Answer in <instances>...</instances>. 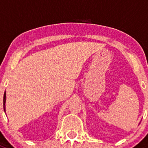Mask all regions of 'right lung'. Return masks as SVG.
I'll return each mask as SVG.
<instances>
[{
  "instance_id": "add662e5",
  "label": "right lung",
  "mask_w": 148,
  "mask_h": 148,
  "mask_svg": "<svg viewBox=\"0 0 148 148\" xmlns=\"http://www.w3.org/2000/svg\"><path fill=\"white\" fill-rule=\"evenodd\" d=\"M5 100H6V95H5V92L4 93V95H3V110L4 111H5Z\"/></svg>"
}]
</instances>
